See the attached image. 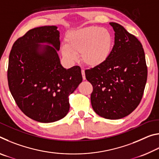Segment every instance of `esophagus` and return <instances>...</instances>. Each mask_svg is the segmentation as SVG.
<instances>
[{
    "mask_svg": "<svg viewBox=\"0 0 159 159\" xmlns=\"http://www.w3.org/2000/svg\"><path fill=\"white\" fill-rule=\"evenodd\" d=\"M81 73H82V76H83V79L85 80V71L84 69L81 70Z\"/></svg>",
    "mask_w": 159,
    "mask_h": 159,
    "instance_id": "34e87169",
    "label": "esophagus"
}]
</instances>
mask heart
Here are the masks:
<instances>
[{
	"instance_id": "1",
	"label": "heart",
	"mask_w": 159,
	"mask_h": 159,
	"mask_svg": "<svg viewBox=\"0 0 159 159\" xmlns=\"http://www.w3.org/2000/svg\"><path fill=\"white\" fill-rule=\"evenodd\" d=\"M61 53L66 60L74 61L80 52L86 65L95 67L106 62L114 47V38L109 30L98 26H89L69 31Z\"/></svg>"
}]
</instances>
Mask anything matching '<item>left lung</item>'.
I'll return each mask as SVG.
<instances>
[{"label": "left lung", "instance_id": "obj_1", "mask_svg": "<svg viewBox=\"0 0 159 159\" xmlns=\"http://www.w3.org/2000/svg\"><path fill=\"white\" fill-rule=\"evenodd\" d=\"M115 32L109 58L85 71L93 85L91 104L97 114L120 119L131 114L140 102L147 79L144 49L137 38L119 24L110 22Z\"/></svg>", "mask_w": 159, "mask_h": 159}]
</instances>
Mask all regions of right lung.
<instances>
[{"instance_id":"right-lung-1","label":"right lung","mask_w":159,"mask_h":159,"mask_svg":"<svg viewBox=\"0 0 159 159\" xmlns=\"http://www.w3.org/2000/svg\"><path fill=\"white\" fill-rule=\"evenodd\" d=\"M56 26L31 29L18 39L9 56L7 80L13 98L31 119L52 123L69 111V96L82 82L81 69L61 66Z\"/></svg>"}]
</instances>
